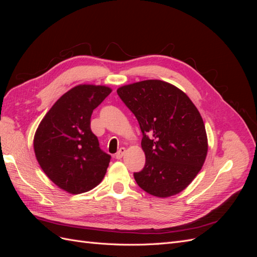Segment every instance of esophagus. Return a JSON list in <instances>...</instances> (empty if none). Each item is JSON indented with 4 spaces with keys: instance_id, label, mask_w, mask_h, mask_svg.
<instances>
[{
    "instance_id": "34e87169",
    "label": "esophagus",
    "mask_w": 257,
    "mask_h": 257,
    "mask_svg": "<svg viewBox=\"0 0 257 257\" xmlns=\"http://www.w3.org/2000/svg\"><path fill=\"white\" fill-rule=\"evenodd\" d=\"M125 152H126L125 148H124V147H121L120 149H119V151L115 153V159H116V160H121V159H122V157L124 155V153H125Z\"/></svg>"
}]
</instances>
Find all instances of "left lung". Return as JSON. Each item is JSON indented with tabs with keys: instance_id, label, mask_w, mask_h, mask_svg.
<instances>
[{
	"instance_id": "1",
	"label": "left lung",
	"mask_w": 257,
	"mask_h": 257,
	"mask_svg": "<svg viewBox=\"0 0 257 257\" xmlns=\"http://www.w3.org/2000/svg\"><path fill=\"white\" fill-rule=\"evenodd\" d=\"M141 126L146 164L134 173L153 196L183 191L203 167L208 151L205 124L189 96L162 80H144L116 90Z\"/></svg>"
}]
</instances>
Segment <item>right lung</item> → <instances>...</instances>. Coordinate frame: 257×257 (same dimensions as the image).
<instances>
[{
  "label": "right lung",
  "mask_w": 257,
  "mask_h": 257,
  "mask_svg": "<svg viewBox=\"0 0 257 257\" xmlns=\"http://www.w3.org/2000/svg\"><path fill=\"white\" fill-rule=\"evenodd\" d=\"M110 92L105 85H76L53 104L36 130L38 164L54 184L68 193L92 190L106 174L111 157L99 148L90 124L93 110Z\"/></svg>",
  "instance_id": "add662e5"
}]
</instances>
